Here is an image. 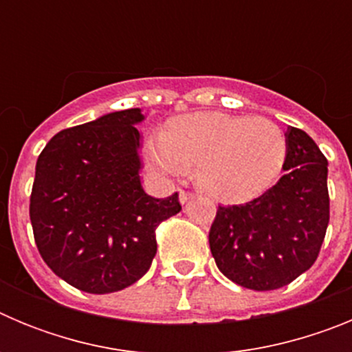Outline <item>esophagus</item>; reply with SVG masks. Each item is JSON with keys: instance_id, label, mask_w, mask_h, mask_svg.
I'll list each match as a JSON object with an SVG mask.
<instances>
[{"instance_id": "esophagus-1", "label": "esophagus", "mask_w": 352, "mask_h": 352, "mask_svg": "<svg viewBox=\"0 0 352 352\" xmlns=\"http://www.w3.org/2000/svg\"><path fill=\"white\" fill-rule=\"evenodd\" d=\"M192 197H194V194H190V192L179 190V203H182V204H185L186 201H190Z\"/></svg>"}]
</instances>
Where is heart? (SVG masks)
Returning a JSON list of instances; mask_svg holds the SVG:
<instances>
[{
  "instance_id": "1",
  "label": "heart",
  "mask_w": 352,
  "mask_h": 352,
  "mask_svg": "<svg viewBox=\"0 0 352 352\" xmlns=\"http://www.w3.org/2000/svg\"><path fill=\"white\" fill-rule=\"evenodd\" d=\"M146 157L155 173L182 176L197 166L195 179L222 201H241L268 188L287 157L280 126L266 118L220 113L186 114L153 133Z\"/></svg>"
}]
</instances>
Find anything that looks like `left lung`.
I'll return each instance as SVG.
<instances>
[{"instance_id": "obj_1", "label": "left lung", "mask_w": 352, "mask_h": 352, "mask_svg": "<svg viewBox=\"0 0 352 352\" xmlns=\"http://www.w3.org/2000/svg\"><path fill=\"white\" fill-rule=\"evenodd\" d=\"M285 174L261 197L219 206L210 248L220 272L241 287L273 291L316 263L329 222L328 160L309 133L285 132Z\"/></svg>"}]
</instances>
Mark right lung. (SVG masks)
Masks as SVG:
<instances>
[{"mask_svg": "<svg viewBox=\"0 0 352 352\" xmlns=\"http://www.w3.org/2000/svg\"><path fill=\"white\" fill-rule=\"evenodd\" d=\"M141 109L61 130L36 160L30 219L40 256L56 275L91 294L129 287L157 254L155 229L179 213L178 194L141 185Z\"/></svg>", "mask_w": 352, "mask_h": 352, "instance_id": "add662e5", "label": "right lung"}]
</instances>
